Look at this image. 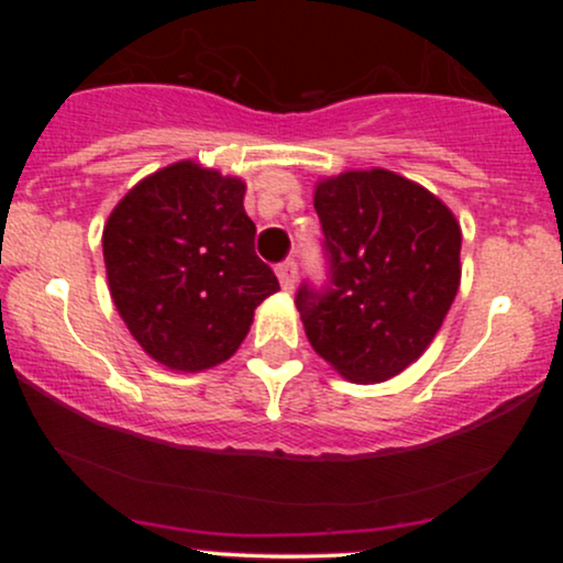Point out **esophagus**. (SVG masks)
Instances as JSON below:
<instances>
[{
	"label": "esophagus",
	"instance_id": "esophagus-1",
	"mask_svg": "<svg viewBox=\"0 0 563 563\" xmlns=\"http://www.w3.org/2000/svg\"><path fill=\"white\" fill-rule=\"evenodd\" d=\"M296 275H299V267H296L294 260H286L277 264V280H280L283 290H294Z\"/></svg>",
	"mask_w": 563,
	"mask_h": 563
}]
</instances>
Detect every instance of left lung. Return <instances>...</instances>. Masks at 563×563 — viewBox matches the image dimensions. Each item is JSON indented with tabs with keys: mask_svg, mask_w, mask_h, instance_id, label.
I'll use <instances>...</instances> for the list:
<instances>
[{
	"mask_svg": "<svg viewBox=\"0 0 563 563\" xmlns=\"http://www.w3.org/2000/svg\"><path fill=\"white\" fill-rule=\"evenodd\" d=\"M325 283L296 290L309 344L341 376L378 384L416 363L461 286V224L437 196L386 169L314 190Z\"/></svg>",
	"mask_w": 563,
	"mask_h": 563,
	"instance_id": "obj_1",
	"label": "left lung"
}]
</instances>
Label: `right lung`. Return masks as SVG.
I'll list each match as a JSON object with an SVG mask.
<instances>
[{
  "label": "right lung",
  "instance_id": "1",
  "mask_svg": "<svg viewBox=\"0 0 563 563\" xmlns=\"http://www.w3.org/2000/svg\"><path fill=\"white\" fill-rule=\"evenodd\" d=\"M243 192L241 179L179 161L132 187L102 230L115 309L172 371L232 357L254 309L280 290L254 251Z\"/></svg>",
  "mask_w": 563,
  "mask_h": 563
}]
</instances>
